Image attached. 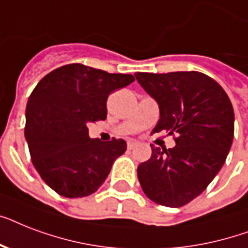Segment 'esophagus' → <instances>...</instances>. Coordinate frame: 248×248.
<instances>
[{
	"label": "esophagus",
	"instance_id": "obj_1",
	"mask_svg": "<svg viewBox=\"0 0 248 248\" xmlns=\"http://www.w3.org/2000/svg\"><path fill=\"white\" fill-rule=\"evenodd\" d=\"M135 147H138V143H136V141H132V140H130V141L127 143V148L130 149V151H131V149H134Z\"/></svg>",
	"mask_w": 248,
	"mask_h": 248
}]
</instances>
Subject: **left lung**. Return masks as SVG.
I'll return each instance as SVG.
<instances>
[{
  "instance_id": "left-lung-1",
  "label": "left lung",
  "mask_w": 248,
  "mask_h": 248,
  "mask_svg": "<svg viewBox=\"0 0 248 248\" xmlns=\"http://www.w3.org/2000/svg\"><path fill=\"white\" fill-rule=\"evenodd\" d=\"M140 86L158 104L155 132L177 134L176 145L152 155L138 167L145 196L167 207H181L214 180L231 151L234 110L227 93L200 72L135 73Z\"/></svg>"
}]
</instances>
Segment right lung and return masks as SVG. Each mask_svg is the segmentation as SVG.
<instances>
[{
    "mask_svg": "<svg viewBox=\"0 0 248 248\" xmlns=\"http://www.w3.org/2000/svg\"><path fill=\"white\" fill-rule=\"evenodd\" d=\"M134 81L131 75L68 64L37 83L25 109V140L37 172L60 196L96 192L126 152L124 139H91L87 124L105 120L109 93Z\"/></svg>",
    "mask_w": 248,
    "mask_h": 248,
    "instance_id": "right-lung-1",
    "label": "right lung"
}]
</instances>
